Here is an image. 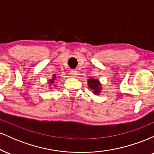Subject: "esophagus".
I'll return each instance as SVG.
<instances>
[{"label": "esophagus", "mask_w": 154, "mask_h": 154, "mask_svg": "<svg viewBox=\"0 0 154 154\" xmlns=\"http://www.w3.org/2000/svg\"><path fill=\"white\" fill-rule=\"evenodd\" d=\"M70 75H71L72 77H75L77 75V71H76L75 69H72L71 71H70Z\"/></svg>", "instance_id": "34e87169"}]
</instances>
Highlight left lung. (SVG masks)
<instances>
[{
    "label": "left lung",
    "instance_id": "8db88e82",
    "mask_svg": "<svg viewBox=\"0 0 154 154\" xmlns=\"http://www.w3.org/2000/svg\"><path fill=\"white\" fill-rule=\"evenodd\" d=\"M88 86L93 90L95 94H99L101 88H100V84L98 79L93 78L88 79Z\"/></svg>",
    "mask_w": 154,
    "mask_h": 154
}]
</instances>
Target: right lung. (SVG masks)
Returning <instances> with one entry per match:
<instances>
[{
    "mask_svg": "<svg viewBox=\"0 0 154 154\" xmlns=\"http://www.w3.org/2000/svg\"><path fill=\"white\" fill-rule=\"evenodd\" d=\"M56 77V75H54V77ZM55 79H56V78H54L53 79H50V82L52 83V84H53V83H54V80H55Z\"/></svg>",
    "mask_w": 154,
    "mask_h": 154,
    "instance_id": "add662e5",
    "label": "right lung"
}]
</instances>
